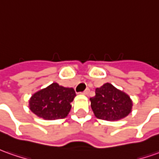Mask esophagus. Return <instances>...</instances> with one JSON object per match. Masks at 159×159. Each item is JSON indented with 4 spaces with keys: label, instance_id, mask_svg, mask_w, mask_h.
<instances>
[{
    "label": "esophagus",
    "instance_id": "1",
    "mask_svg": "<svg viewBox=\"0 0 159 159\" xmlns=\"http://www.w3.org/2000/svg\"><path fill=\"white\" fill-rule=\"evenodd\" d=\"M89 88H86V90L84 91V92H82V94H85V95H87L88 94V93H89Z\"/></svg>",
    "mask_w": 159,
    "mask_h": 159
}]
</instances>
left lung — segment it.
I'll list each match as a JSON object with an SVG mask.
<instances>
[{
    "label": "left lung",
    "mask_w": 159,
    "mask_h": 159,
    "mask_svg": "<svg viewBox=\"0 0 159 159\" xmlns=\"http://www.w3.org/2000/svg\"><path fill=\"white\" fill-rule=\"evenodd\" d=\"M91 107L98 119L114 121L126 117L132 111V102L127 94L107 83L96 88L90 98Z\"/></svg>",
    "instance_id": "obj_1"
}]
</instances>
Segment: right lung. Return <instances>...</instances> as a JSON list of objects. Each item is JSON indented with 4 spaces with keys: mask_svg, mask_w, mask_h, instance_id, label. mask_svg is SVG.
<instances>
[{
    "mask_svg": "<svg viewBox=\"0 0 159 159\" xmlns=\"http://www.w3.org/2000/svg\"><path fill=\"white\" fill-rule=\"evenodd\" d=\"M75 96L73 88L52 83L32 96L29 107L34 114L44 119H64L71 110L70 104Z\"/></svg>",
    "mask_w": 159,
    "mask_h": 159,
    "instance_id": "obj_1",
    "label": "right lung"
}]
</instances>
